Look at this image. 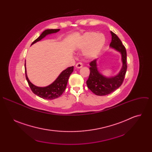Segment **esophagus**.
<instances>
[{"instance_id":"obj_1","label":"esophagus","mask_w":152,"mask_h":152,"mask_svg":"<svg viewBox=\"0 0 152 152\" xmlns=\"http://www.w3.org/2000/svg\"><path fill=\"white\" fill-rule=\"evenodd\" d=\"M82 66H83V64L80 62H79L76 64V67L77 69H80L82 67Z\"/></svg>"}]
</instances>
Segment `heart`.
<instances>
[{"instance_id": "b5f03b06", "label": "heart", "mask_w": 152, "mask_h": 152, "mask_svg": "<svg viewBox=\"0 0 152 152\" xmlns=\"http://www.w3.org/2000/svg\"><path fill=\"white\" fill-rule=\"evenodd\" d=\"M106 41L105 36L103 34L96 32L85 33L79 39L77 47L80 49H85V55L86 57L95 56L104 46Z\"/></svg>"}]
</instances>
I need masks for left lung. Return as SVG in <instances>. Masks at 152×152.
I'll return each instance as SVG.
<instances>
[{
  "mask_svg": "<svg viewBox=\"0 0 152 152\" xmlns=\"http://www.w3.org/2000/svg\"><path fill=\"white\" fill-rule=\"evenodd\" d=\"M112 40L110 48L120 52L121 55L123 66L120 72L114 76L106 77L98 70L97 60H93L90 63V74L86 80L88 88L96 95L105 96L115 91L123 83L127 70V53L125 47L118 36L111 31Z\"/></svg>",
  "mask_w": 152,
  "mask_h": 152,
  "instance_id": "left-lung-1",
  "label": "left lung"
}]
</instances>
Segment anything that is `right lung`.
Listing matches in <instances>:
<instances>
[{
  "instance_id": "add662e5",
  "label": "right lung",
  "mask_w": 152,
  "mask_h": 152,
  "mask_svg": "<svg viewBox=\"0 0 152 152\" xmlns=\"http://www.w3.org/2000/svg\"><path fill=\"white\" fill-rule=\"evenodd\" d=\"M59 29H46L45 31H43L42 34L39 35L38 38H37L32 43V45H34V43L40 41L43 38H45L46 35L53 33H56L59 31ZM26 62V61H25ZM74 67H70L62 71L57 79L50 85L45 86V87H39L32 84L30 80H29L27 74H26V62L25 64V74L26 78L28 81V83L30 86V88L32 91L39 96L41 98L47 100H52L59 97L62 94L64 93L66 88L67 84L69 80V78L70 75L73 72Z\"/></svg>"
}]
</instances>
